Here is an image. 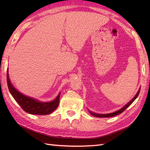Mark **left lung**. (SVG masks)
<instances>
[{"label": "left lung", "instance_id": "1", "mask_svg": "<svg viewBox=\"0 0 150 150\" xmlns=\"http://www.w3.org/2000/svg\"><path fill=\"white\" fill-rule=\"evenodd\" d=\"M140 91H141V88H139V91H137V94L135 95V97H133L132 99L129 102L128 104H126L124 107H122V108H121V109L117 111H115V112L110 113H106V114H98V113H95L93 112V111H91L90 110H88L89 113H90L91 115H93V116H94L95 117H99V118H101V117L102 118H106V117H111L116 116V115H119V114H120L121 113H122L123 111L125 110L127 108H128L129 106H130V105H131L133 103V102L137 98L138 95H139V94L140 93Z\"/></svg>", "mask_w": 150, "mask_h": 150}]
</instances>
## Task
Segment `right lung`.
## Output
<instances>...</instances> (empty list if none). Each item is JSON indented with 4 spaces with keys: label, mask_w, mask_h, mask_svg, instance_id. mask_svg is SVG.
<instances>
[{
    "label": "right lung",
    "mask_w": 150,
    "mask_h": 150,
    "mask_svg": "<svg viewBox=\"0 0 150 150\" xmlns=\"http://www.w3.org/2000/svg\"><path fill=\"white\" fill-rule=\"evenodd\" d=\"M7 83L9 91L16 102L20 105L22 110L32 115H44L52 113L58 107L59 104L60 95L59 93L55 99L50 102H42L35 98L26 96L19 92L11 84L9 77L8 69L7 70Z\"/></svg>",
    "instance_id": "right-lung-1"
}]
</instances>
